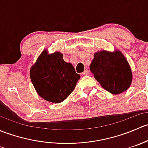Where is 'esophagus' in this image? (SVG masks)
I'll use <instances>...</instances> for the list:
<instances>
[{"label":"esophagus","mask_w":148,"mask_h":148,"mask_svg":"<svg viewBox=\"0 0 148 148\" xmlns=\"http://www.w3.org/2000/svg\"><path fill=\"white\" fill-rule=\"evenodd\" d=\"M82 74L84 76H86V75H89V70H85L84 71V72L82 73Z\"/></svg>","instance_id":"1"}]
</instances>
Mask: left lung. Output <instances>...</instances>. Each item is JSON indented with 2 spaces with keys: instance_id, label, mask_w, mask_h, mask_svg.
<instances>
[{
  "instance_id": "obj_1",
  "label": "left lung",
  "mask_w": 148,
  "mask_h": 148,
  "mask_svg": "<svg viewBox=\"0 0 148 148\" xmlns=\"http://www.w3.org/2000/svg\"><path fill=\"white\" fill-rule=\"evenodd\" d=\"M95 79L107 92L119 95L128 89L132 83V71L122 53L102 51L95 53L89 66Z\"/></svg>"
}]
</instances>
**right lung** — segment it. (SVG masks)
<instances>
[{
    "label": "right lung",
    "instance_id": "right-lung-1",
    "mask_svg": "<svg viewBox=\"0 0 148 148\" xmlns=\"http://www.w3.org/2000/svg\"><path fill=\"white\" fill-rule=\"evenodd\" d=\"M31 82L41 97L46 101L60 103L75 88L80 75L72 64L65 62L63 54H48L44 50L30 71Z\"/></svg>",
    "mask_w": 148,
    "mask_h": 148
}]
</instances>
